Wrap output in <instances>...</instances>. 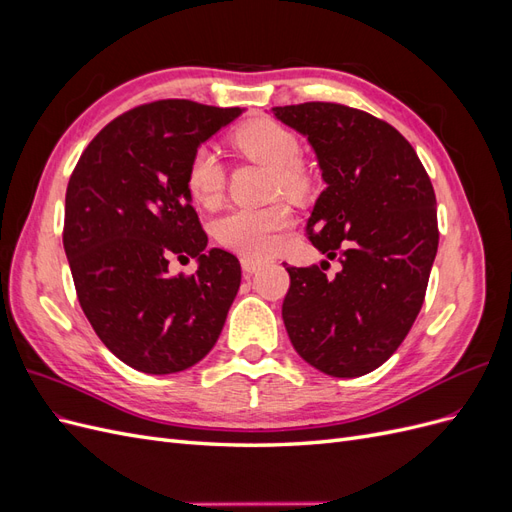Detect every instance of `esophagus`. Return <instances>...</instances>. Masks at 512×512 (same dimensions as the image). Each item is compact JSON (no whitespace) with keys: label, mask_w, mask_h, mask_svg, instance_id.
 Masks as SVG:
<instances>
[{"label":"esophagus","mask_w":512,"mask_h":512,"mask_svg":"<svg viewBox=\"0 0 512 512\" xmlns=\"http://www.w3.org/2000/svg\"><path fill=\"white\" fill-rule=\"evenodd\" d=\"M265 265H267V262L260 260V258H241V269H243V273H247V275L258 273Z\"/></svg>","instance_id":"esophagus-1"}]
</instances>
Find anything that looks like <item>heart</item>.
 Returning <instances> with one entry per match:
<instances>
[{"label":"heart","mask_w":512,"mask_h":512,"mask_svg":"<svg viewBox=\"0 0 512 512\" xmlns=\"http://www.w3.org/2000/svg\"><path fill=\"white\" fill-rule=\"evenodd\" d=\"M247 158L271 168L273 190L288 196H301L309 188V177L299 162L301 143L297 134L273 119L247 121L230 136ZM190 196L198 205L211 207L220 200L224 190V168L213 147H198L188 164ZM290 224L286 205L269 207H237L213 222V235L228 250L247 256H265L277 243V232Z\"/></svg>","instance_id":"obj_1"}]
</instances>
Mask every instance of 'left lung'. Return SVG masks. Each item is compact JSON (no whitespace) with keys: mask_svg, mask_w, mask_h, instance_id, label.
<instances>
[{"mask_svg":"<svg viewBox=\"0 0 512 512\" xmlns=\"http://www.w3.org/2000/svg\"><path fill=\"white\" fill-rule=\"evenodd\" d=\"M273 117L312 145L327 183L307 220L318 252L342 262L333 280L286 267L282 318L303 359L335 378L380 367L421 312L438 213L412 145L389 123L333 102L275 106Z\"/></svg>","mask_w":512,"mask_h":512,"instance_id":"obj_1","label":"left lung"}]
</instances>
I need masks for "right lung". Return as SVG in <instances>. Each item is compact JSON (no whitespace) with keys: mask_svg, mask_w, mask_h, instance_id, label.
<instances>
[{"mask_svg":"<svg viewBox=\"0 0 512 512\" xmlns=\"http://www.w3.org/2000/svg\"><path fill=\"white\" fill-rule=\"evenodd\" d=\"M241 113L192 100L132 108L87 145L70 177L64 250L79 303L102 344L145 374L205 359L237 297L239 260L207 250L185 173ZM173 257H196L197 273L173 278Z\"/></svg>","mask_w":512,"mask_h":512,"instance_id":"obj_1","label":"right lung"}]
</instances>
